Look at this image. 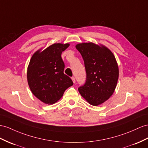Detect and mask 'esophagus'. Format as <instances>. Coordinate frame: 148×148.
<instances>
[{"mask_svg":"<svg viewBox=\"0 0 148 148\" xmlns=\"http://www.w3.org/2000/svg\"><path fill=\"white\" fill-rule=\"evenodd\" d=\"M71 79H72V80H73V82H74V83H75V78H74V77H71Z\"/></svg>","mask_w":148,"mask_h":148,"instance_id":"obj_1","label":"esophagus"}]
</instances>
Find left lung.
Instances as JSON below:
<instances>
[{
    "mask_svg": "<svg viewBox=\"0 0 148 148\" xmlns=\"http://www.w3.org/2000/svg\"><path fill=\"white\" fill-rule=\"evenodd\" d=\"M81 53L86 72L85 84L78 88L81 95L92 106L103 103L114 91L119 69L114 56L109 49L92 42L75 46Z\"/></svg>",
    "mask_w": 148,
    "mask_h": 148,
    "instance_id": "left-lung-1",
    "label": "left lung"
}]
</instances>
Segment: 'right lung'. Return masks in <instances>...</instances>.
Masks as SVG:
<instances>
[{
  "instance_id": "right-lung-1",
  "label": "right lung",
  "mask_w": 148,
  "mask_h": 148,
  "mask_svg": "<svg viewBox=\"0 0 148 148\" xmlns=\"http://www.w3.org/2000/svg\"><path fill=\"white\" fill-rule=\"evenodd\" d=\"M69 46V44H54L35 52L30 60L27 73L29 88L45 104L55 103L73 85L72 79L64 73L65 65L61 58Z\"/></svg>"
}]
</instances>
